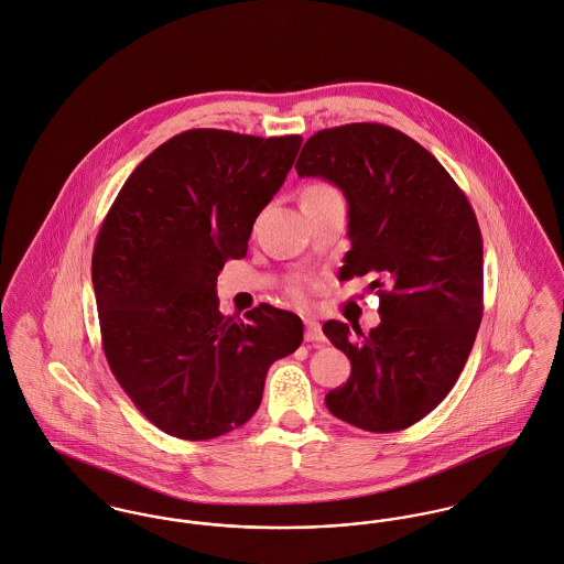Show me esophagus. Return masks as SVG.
Listing matches in <instances>:
<instances>
[{
    "mask_svg": "<svg viewBox=\"0 0 564 564\" xmlns=\"http://www.w3.org/2000/svg\"><path fill=\"white\" fill-rule=\"evenodd\" d=\"M306 340L307 343H323L325 336L321 332V325L316 321H306Z\"/></svg>",
    "mask_w": 564,
    "mask_h": 564,
    "instance_id": "obj_1",
    "label": "esophagus"
}]
</instances>
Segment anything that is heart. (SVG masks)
<instances>
[{
    "label": "heart",
    "instance_id": "1",
    "mask_svg": "<svg viewBox=\"0 0 564 564\" xmlns=\"http://www.w3.org/2000/svg\"><path fill=\"white\" fill-rule=\"evenodd\" d=\"M327 194H336V192H334L332 187H327V185H312V187H307L304 198H316V196H327ZM291 293H293L297 300H302V297H304V284H302V282H295V284L291 286Z\"/></svg>",
    "mask_w": 564,
    "mask_h": 564
}]
</instances>
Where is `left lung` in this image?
Here are the masks:
<instances>
[{"instance_id": "1", "label": "left lung", "mask_w": 564, "mask_h": 564, "mask_svg": "<svg viewBox=\"0 0 564 564\" xmlns=\"http://www.w3.org/2000/svg\"><path fill=\"white\" fill-rule=\"evenodd\" d=\"M300 176L334 183L349 205L345 280L375 275L381 323L368 334L327 321L351 361L325 405L372 433L403 431L453 390L482 318V237L444 165L410 135L377 122L314 133Z\"/></svg>"}]
</instances>
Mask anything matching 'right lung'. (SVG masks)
Returning a JSON list of instances; mask_svg holds the SVG:
<instances>
[{"label":"right lung","instance_id":"1","mask_svg":"<svg viewBox=\"0 0 564 564\" xmlns=\"http://www.w3.org/2000/svg\"><path fill=\"white\" fill-rule=\"evenodd\" d=\"M300 147V135L178 133L131 172L102 221L93 284L105 358L172 437L200 442L246 424L269 366L304 340L297 314L260 304L248 321L224 316L215 291Z\"/></svg>","mask_w":564,"mask_h":564}]
</instances>
